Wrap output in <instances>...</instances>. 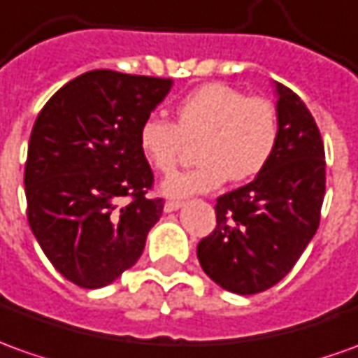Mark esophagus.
<instances>
[{
	"label": "esophagus",
	"instance_id": "obj_1",
	"mask_svg": "<svg viewBox=\"0 0 358 358\" xmlns=\"http://www.w3.org/2000/svg\"><path fill=\"white\" fill-rule=\"evenodd\" d=\"M179 208H181V203H179V201H167V203L164 204L165 212H173V210H179Z\"/></svg>",
	"mask_w": 358,
	"mask_h": 358
}]
</instances>
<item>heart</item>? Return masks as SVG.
<instances>
[{
  "label": "heart",
  "instance_id": "heart-1",
  "mask_svg": "<svg viewBox=\"0 0 358 358\" xmlns=\"http://www.w3.org/2000/svg\"><path fill=\"white\" fill-rule=\"evenodd\" d=\"M201 165L173 173L162 183L165 196L208 193L228 179L245 181L259 175L275 154L278 118L273 103L248 97L226 83H204L175 107V122L152 115L138 128V148L148 165L173 171L189 142H198Z\"/></svg>",
  "mask_w": 358,
  "mask_h": 358
}]
</instances>
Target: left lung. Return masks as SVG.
<instances>
[{
    "label": "left lung",
    "mask_w": 358,
    "mask_h": 358,
    "mask_svg": "<svg viewBox=\"0 0 358 358\" xmlns=\"http://www.w3.org/2000/svg\"><path fill=\"white\" fill-rule=\"evenodd\" d=\"M277 91L278 142L261 173L216 199V228L199 241L208 277L241 296L275 287L296 265L320 226L325 152L304 101L282 83Z\"/></svg>",
    "instance_id": "left-lung-1"
}]
</instances>
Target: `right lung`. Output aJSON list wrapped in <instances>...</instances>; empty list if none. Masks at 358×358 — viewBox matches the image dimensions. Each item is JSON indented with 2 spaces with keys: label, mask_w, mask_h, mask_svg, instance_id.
Returning a JSON list of instances; mask_svg holds the SVG:
<instances>
[{
  "label": "right lung",
  "mask_w": 358,
  "mask_h": 358,
  "mask_svg": "<svg viewBox=\"0 0 358 358\" xmlns=\"http://www.w3.org/2000/svg\"><path fill=\"white\" fill-rule=\"evenodd\" d=\"M173 85L165 78L93 70L68 81L34 120L27 218L62 277L101 288L136 263L164 210L138 128Z\"/></svg>",
  "instance_id": "add662e5"
}]
</instances>
